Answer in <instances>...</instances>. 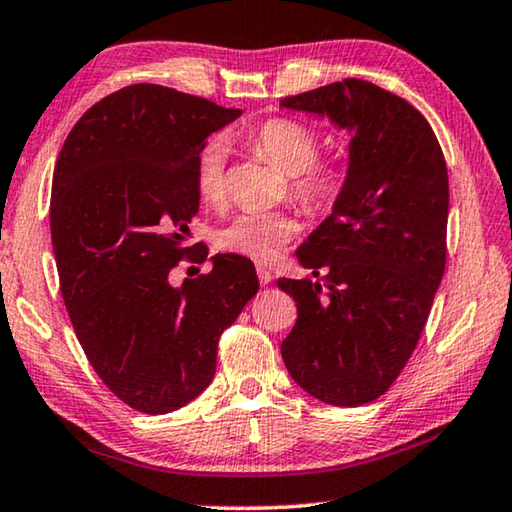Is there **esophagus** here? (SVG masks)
<instances>
[{"instance_id":"obj_1","label":"esophagus","mask_w":512,"mask_h":512,"mask_svg":"<svg viewBox=\"0 0 512 512\" xmlns=\"http://www.w3.org/2000/svg\"><path fill=\"white\" fill-rule=\"evenodd\" d=\"M256 274H258V281H261V286H267V283L274 279L272 270H267V267H263V265L256 267Z\"/></svg>"}]
</instances>
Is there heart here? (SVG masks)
Here are the masks:
<instances>
[{
  "mask_svg": "<svg viewBox=\"0 0 512 512\" xmlns=\"http://www.w3.org/2000/svg\"><path fill=\"white\" fill-rule=\"evenodd\" d=\"M249 144L290 178V190L304 208H320L338 190V178L325 167H313L318 155V139L302 123L272 119L251 132ZM196 192L203 201L219 203L226 194V151L219 141L201 148L194 169ZM297 233L290 212H240L215 233L217 247L226 254L249 258L254 263H270Z\"/></svg>",
  "mask_w": 512,
  "mask_h": 512,
  "instance_id": "1",
  "label": "heart"
}]
</instances>
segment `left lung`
Segmentation results:
<instances>
[{
	"label": "left lung",
	"instance_id": "8db88e82",
	"mask_svg": "<svg viewBox=\"0 0 512 512\" xmlns=\"http://www.w3.org/2000/svg\"><path fill=\"white\" fill-rule=\"evenodd\" d=\"M281 107L350 135L332 212L297 249L306 270L325 277L279 279L297 304L281 357L313 398L359 407L403 371L442 283L446 162L421 112L366 80L320 86Z\"/></svg>",
	"mask_w": 512,
	"mask_h": 512
}]
</instances>
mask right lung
Here are the masks:
<instances>
[{
    "label": "right lung",
    "instance_id": "1",
    "mask_svg": "<svg viewBox=\"0 0 512 512\" xmlns=\"http://www.w3.org/2000/svg\"><path fill=\"white\" fill-rule=\"evenodd\" d=\"M240 114L132 84L75 123L54 167L50 231L70 322L100 380L139 412L167 414L199 396L215 377L219 336L258 293L254 265L235 254L169 281L192 251L196 157Z\"/></svg>",
    "mask_w": 512,
    "mask_h": 512
}]
</instances>
